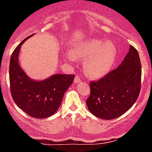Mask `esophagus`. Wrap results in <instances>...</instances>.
<instances>
[{
	"label": "esophagus",
	"mask_w": 152,
	"mask_h": 152,
	"mask_svg": "<svg viewBox=\"0 0 152 152\" xmlns=\"http://www.w3.org/2000/svg\"><path fill=\"white\" fill-rule=\"evenodd\" d=\"M80 81H81V79L79 76H76V77H75V79H74L75 83H78V82H80Z\"/></svg>",
	"instance_id": "esophagus-1"
}]
</instances>
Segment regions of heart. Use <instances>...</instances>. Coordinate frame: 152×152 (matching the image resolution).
<instances>
[{
  "label": "heart",
  "mask_w": 152,
  "mask_h": 152,
  "mask_svg": "<svg viewBox=\"0 0 152 152\" xmlns=\"http://www.w3.org/2000/svg\"><path fill=\"white\" fill-rule=\"evenodd\" d=\"M71 51L76 57L85 59L84 68L87 75L92 77L104 75L113 65L116 56L113 44L95 39L76 42ZM70 57L73 58V56Z\"/></svg>",
  "instance_id": "b5f03b06"
}]
</instances>
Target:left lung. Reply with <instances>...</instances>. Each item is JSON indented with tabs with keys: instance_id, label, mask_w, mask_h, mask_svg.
<instances>
[{
	"instance_id": "left-lung-1",
	"label": "left lung",
	"mask_w": 152,
	"mask_h": 152,
	"mask_svg": "<svg viewBox=\"0 0 152 152\" xmlns=\"http://www.w3.org/2000/svg\"><path fill=\"white\" fill-rule=\"evenodd\" d=\"M87 108L105 120L124 114L135 103L141 87V64L136 48L129 51L120 65L98 81H91Z\"/></svg>"
}]
</instances>
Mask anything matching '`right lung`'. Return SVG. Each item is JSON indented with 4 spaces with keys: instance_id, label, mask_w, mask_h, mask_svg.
<instances>
[{
    "instance_id": "right-lung-1",
    "label": "right lung",
    "mask_w": 152,
    "mask_h": 152,
    "mask_svg": "<svg viewBox=\"0 0 152 152\" xmlns=\"http://www.w3.org/2000/svg\"><path fill=\"white\" fill-rule=\"evenodd\" d=\"M24 39L14 50L10 59V82L12 99L23 111L34 118H45L54 114L64 94L72 85L73 74H55L43 81H34L22 70L18 56Z\"/></svg>"
}]
</instances>
